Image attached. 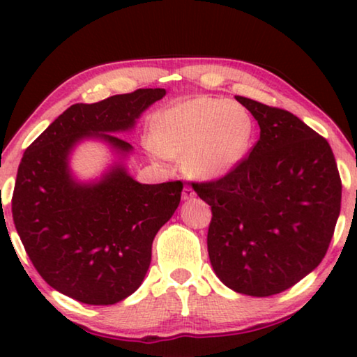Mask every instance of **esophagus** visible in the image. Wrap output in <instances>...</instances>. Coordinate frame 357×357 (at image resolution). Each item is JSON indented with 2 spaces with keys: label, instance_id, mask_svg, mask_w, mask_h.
<instances>
[{
  "label": "esophagus",
  "instance_id": "obj_1",
  "mask_svg": "<svg viewBox=\"0 0 357 357\" xmlns=\"http://www.w3.org/2000/svg\"><path fill=\"white\" fill-rule=\"evenodd\" d=\"M193 197H195L193 188L192 187H185L183 192H182V199H190V198H193Z\"/></svg>",
  "mask_w": 357,
  "mask_h": 357
}]
</instances>
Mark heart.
Returning <instances> with one entry per match:
<instances>
[{
	"label": "heart",
	"mask_w": 357,
	"mask_h": 357,
	"mask_svg": "<svg viewBox=\"0 0 357 357\" xmlns=\"http://www.w3.org/2000/svg\"><path fill=\"white\" fill-rule=\"evenodd\" d=\"M253 133L255 123L245 107L197 97L155 114L149 141L162 158H183L185 169L195 177L219 178L247 158Z\"/></svg>",
	"instance_id": "obj_1"
}]
</instances>
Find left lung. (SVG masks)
<instances>
[{
  "instance_id": "obj_1",
  "label": "left lung",
  "mask_w": 357,
  "mask_h": 357,
  "mask_svg": "<svg viewBox=\"0 0 357 357\" xmlns=\"http://www.w3.org/2000/svg\"><path fill=\"white\" fill-rule=\"evenodd\" d=\"M260 139L231 174L192 183L211 206L213 270L241 294L289 289L324 260L341 209V178L328 141L291 112L237 96Z\"/></svg>"
}]
</instances>
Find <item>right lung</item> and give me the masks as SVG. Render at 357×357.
I'll list each match as a JSON object with an SVG mask.
<instances>
[{
	"instance_id": "add662e5",
	"label": "right lung",
	"mask_w": 357,
	"mask_h": 357,
	"mask_svg": "<svg viewBox=\"0 0 357 357\" xmlns=\"http://www.w3.org/2000/svg\"><path fill=\"white\" fill-rule=\"evenodd\" d=\"M165 89H138L66 109L26 149L13 193V219L32 265L61 294L110 305L133 294L151 263L155 234L172 218L183 183L144 185L115 164L99 182L79 183L70 154L97 138L126 155L128 131Z\"/></svg>"
}]
</instances>
